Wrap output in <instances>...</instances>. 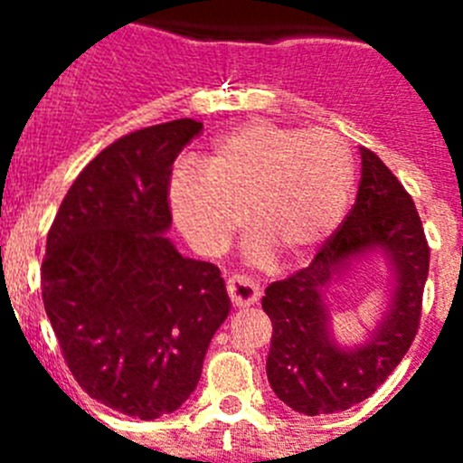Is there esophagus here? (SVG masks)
<instances>
[{"label": "esophagus", "mask_w": 463, "mask_h": 463, "mask_svg": "<svg viewBox=\"0 0 463 463\" xmlns=\"http://www.w3.org/2000/svg\"><path fill=\"white\" fill-rule=\"evenodd\" d=\"M227 292L229 297H232V301H234V306H239V308L257 304V298H260V288H257V282L245 276L227 278Z\"/></svg>", "instance_id": "obj_1"}]
</instances>
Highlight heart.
<instances>
[{"label": "heart", "instance_id": "obj_1", "mask_svg": "<svg viewBox=\"0 0 463 463\" xmlns=\"http://www.w3.org/2000/svg\"><path fill=\"white\" fill-rule=\"evenodd\" d=\"M353 190V150L338 134L257 120L218 138L203 169L178 166L169 203L203 255L227 248L245 211L257 257L304 260L338 227Z\"/></svg>", "mask_w": 463, "mask_h": 463}]
</instances>
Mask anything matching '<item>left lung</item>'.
<instances>
[{
	"mask_svg": "<svg viewBox=\"0 0 463 463\" xmlns=\"http://www.w3.org/2000/svg\"><path fill=\"white\" fill-rule=\"evenodd\" d=\"M375 250L391 264V304L366 342L341 348L330 336L324 292L350 260ZM427 276L429 245L415 202L383 159L362 148L353 211L308 267L271 282L261 298L273 325L267 375L278 399L310 417L369 399L415 341Z\"/></svg>",
	"mask_w": 463,
	"mask_h": 463,
	"instance_id": "obj_1",
	"label": "left lung"
}]
</instances>
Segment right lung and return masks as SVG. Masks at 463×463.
<instances>
[{"label": "right lung", "instance_id": "add662e5", "mask_svg": "<svg viewBox=\"0 0 463 463\" xmlns=\"http://www.w3.org/2000/svg\"><path fill=\"white\" fill-rule=\"evenodd\" d=\"M202 129L181 118L101 150L69 187L41 264L43 306L76 383L138 420L190 399L232 308L220 269L165 236L171 166Z\"/></svg>", "mask_w": 463, "mask_h": 463}]
</instances>
